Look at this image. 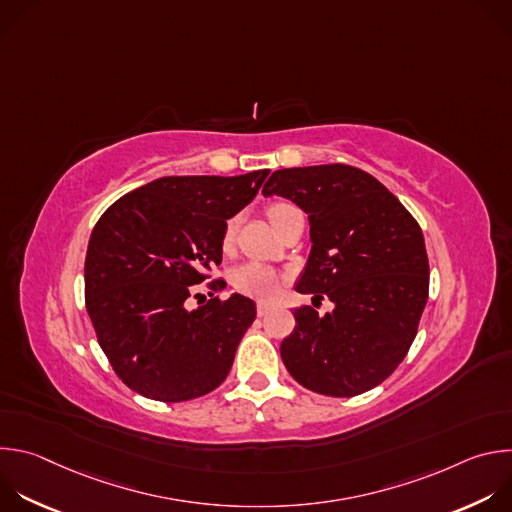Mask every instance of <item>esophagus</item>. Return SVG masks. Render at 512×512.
I'll return each instance as SVG.
<instances>
[{
	"label": "esophagus",
	"mask_w": 512,
	"mask_h": 512,
	"mask_svg": "<svg viewBox=\"0 0 512 512\" xmlns=\"http://www.w3.org/2000/svg\"><path fill=\"white\" fill-rule=\"evenodd\" d=\"M271 310H273V308H271L269 304H265V302H259V304H257V314H259V316H267Z\"/></svg>",
	"instance_id": "34e87169"
}]
</instances>
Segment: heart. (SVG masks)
<instances>
[{"label":"heart","mask_w":512,"mask_h":512,"mask_svg":"<svg viewBox=\"0 0 512 512\" xmlns=\"http://www.w3.org/2000/svg\"><path fill=\"white\" fill-rule=\"evenodd\" d=\"M289 204H273L269 210H267V216L269 221L273 223L275 216L281 208H285ZM235 227H237V221L233 218V221L227 223V229H225V237H223V245L225 247H231L233 239H235ZM233 285L243 291V294L251 296V298H259V300H271L273 296H277V291L281 287V281H279V275L261 265V263H243L241 267L235 269L233 273Z\"/></svg>","instance_id":"obj_1"}]
</instances>
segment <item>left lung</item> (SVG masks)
<instances>
[{
	"label": "left lung",
	"instance_id": "1",
	"mask_svg": "<svg viewBox=\"0 0 512 512\" xmlns=\"http://www.w3.org/2000/svg\"><path fill=\"white\" fill-rule=\"evenodd\" d=\"M298 204L312 249L296 283L300 294L334 304L320 316L296 308L281 342L289 375L328 397H354L381 385L405 358L429 291L423 233L377 178L346 164L285 168L263 196Z\"/></svg>",
	"mask_w": 512,
	"mask_h": 512
}]
</instances>
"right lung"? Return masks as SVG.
<instances>
[{
    "mask_svg": "<svg viewBox=\"0 0 512 512\" xmlns=\"http://www.w3.org/2000/svg\"><path fill=\"white\" fill-rule=\"evenodd\" d=\"M267 174L158 178L99 218L85 259L87 312L113 371L135 393L180 403L227 379L255 302L231 294L188 304L200 298L194 285L223 261L227 221Z\"/></svg>",
    "mask_w": 512,
    "mask_h": 512,
    "instance_id": "1",
    "label": "right lung"
}]
</instances>
